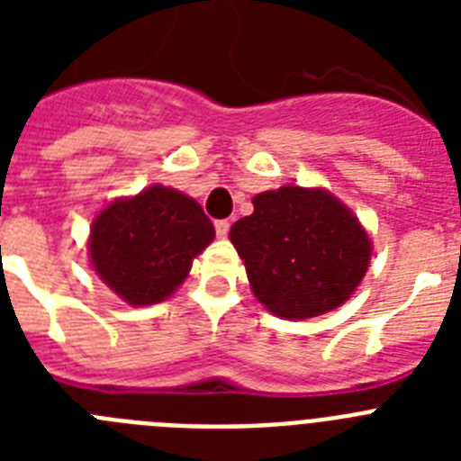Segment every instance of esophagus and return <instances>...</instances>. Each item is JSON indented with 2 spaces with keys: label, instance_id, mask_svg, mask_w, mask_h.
<instances>
[{
  "label": "esophagus",
  "instance_id": "34e87169",
  "mask_svg": "<svg viewBox=\"0 0 461 461\" xmlns=\"http://www.w3.org/2000/svg\"><path fill=\"white\" fill-rule=\"evenodd\" d=\"M214 230H217L219 238H226L228 230H230V223L226 219H219V221H214Z\"/></svg>",
  "mask_w": 461,
  "mask_h": 461
}]
</instances>
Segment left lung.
<instances>
[{"instance_id":"1","label":"left lung","mask_w":461,"mask_h":461,"mask_svg":"<svg viewBox=\"0 0 461 461\" xmlns=\"http://www.w3.org/2000/svg\"><path fill=\"white\" fill-rule=\"evenodd\" d=\"M254 214L230 228L251 291L279 319L332 312L360 286L372 240L339 198L286 185L254 195Z\"/></svg>"}]
</instances>
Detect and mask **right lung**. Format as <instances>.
Instances as JSON below:
<instances>
[{"mask_svg":"<svg viewBox=\"0 0 461 461\" xmlns=\"http://www.w3.org/2000/svg\"><path fill=\"white\" fill-rule=\"evenodd\" d=\"M214 240V226L194 198L152 185L108 203L89 228V263L105 286L145 307L177 291L191 263Z\"/></svg>","mask_w":461,"mask_h":461,"instance_id":"1","label":"right lung"}]
</instances>
